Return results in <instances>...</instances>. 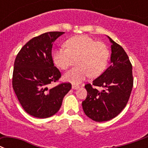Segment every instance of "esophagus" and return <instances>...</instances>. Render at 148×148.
I'll return each instance as SVG.
<instances>
[{
	"instance_id": "34e87169",
	"label": "esophagus",
	"mask_w": 148,
	"mask_h": 148,
	"mask_svg": "<svg viewBox=\"0 0 148 148\" xmlns=\"http://www.w3.org/2000/svg\"><path fill=\"white\" fill-rule=\"evenodd\" d=\"M79 88V86H76V85H72V89H77Z\"/></svg>"
}]
</instances>
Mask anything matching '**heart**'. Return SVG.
<instances>
[{"label": "heart", "mask_w": 148, "mask_h": 148, "mask_svg": "<svg viewBox=\"0 0 148 148\" xmlns=\"http://www.w3.org/2000/svg\"><path fill=\"white\" fill-rule=\"evenodd\" d=\"M65 48L56 49L53 53V61L59 69L66 70L77 59L78 66L64 74L65 80L71 83H79L88 76L100 75L106 69L109 59V51L103 42H96L87 35H77L66 41Z\"/></svg>", "instance_id": "heart-1"}]
</instances>
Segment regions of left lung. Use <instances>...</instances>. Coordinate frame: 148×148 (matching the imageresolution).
<instances>
[{
	"mask_svg": "<svg viewBox=\"0 0 148 148\" xmlns=\"http://www.w3.org/2000/svg\"><path fill=\"white\" fill-rule=\"evenodd\" d=\"M111 43L110 66L92 85L85 86L87 97L82 102L84 113L95 122H106L119 115L125 107L132 90V65L122 47L107 36ZM92 85L102 87L99 92Z\"/></svg>",
	"mask_w": 148,
	"mask_h": 148,
	"instance_id": "obj_1",
	"label": "left lung"
}]
</instances>
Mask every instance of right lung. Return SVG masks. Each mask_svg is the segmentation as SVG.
I'll use <instances>...</instances> for the list:
<instances>
[{"mask_svg":"<svg viewBox=\"0 0 148 148\" xmlns=\"http://www.w3.org/2000/svg\"><path fill=\"white\" fill-rule=\"evenodd\" d=\"M64 33L51 32L32 38L15 58L13 89L23 108L32 116L45 119L54 115L71 88V83L49 88L61 77L53 62L51 49L53 42Z\"/></svg>","mask_w":148,"mask_h":148,"instance_id":"right-lung-1","label":"right lung"}]
</instances>
